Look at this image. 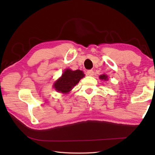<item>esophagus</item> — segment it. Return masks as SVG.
Returning a JSON list of instances; mask_svg holds the SVG:
<instances>
[{"label": "esophagus", "mask_w": 155, "mask_h": 155, "mask_svg": "<svg viewBox=\"0 0 155 155\" xmlns=\"http://www.w3.org/2000/svg\"><path fill=\"white\" fill-rule=\"evenodd\" d=\"M87 74L88 76H93L94 74V71L93 70H88L87 71Z\"/></svg>", "instance_id": "obj_1"}]
</instances>
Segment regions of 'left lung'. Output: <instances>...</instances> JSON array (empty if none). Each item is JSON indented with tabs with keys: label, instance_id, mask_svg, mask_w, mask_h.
<instances>
[{
	"label": "left lung",
	"instance_id": "1",
	"mask_svg": "<svg viewBox=\"0 0 155 155\" xmlns=\"http://www.w3.org/2000/svg\"><path fill=\"white\" fill-rule=\"evenodd\" d=\"M99 78H101V80H107V76H106L105 74H103V75H101Z\"/></svg>",
	"mask_w": 155,
	"mask_h": 155
}]
</instances>
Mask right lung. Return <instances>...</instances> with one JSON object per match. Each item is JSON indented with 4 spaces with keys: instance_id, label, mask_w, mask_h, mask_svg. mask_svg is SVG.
I'll return each mask as SVG.
<instances>
[{
    "instance_id": "right-lung-1",
    "label": "right lung",
    "mask_w": 155,
    "mask_h": 155,
    "mask_svg": "<svg viewBox=\"0 0 155 155\" xmlns=\"http://www.w3.org/2000/svg\"><path fill=\"white\" fill-rule=\"evenodd\" d=\"M84 77L83 71L80 70L71 71L67 69L62 74V77L54 83V87L58 92L68 93Z\"/></svg>"
}]
</instances>
